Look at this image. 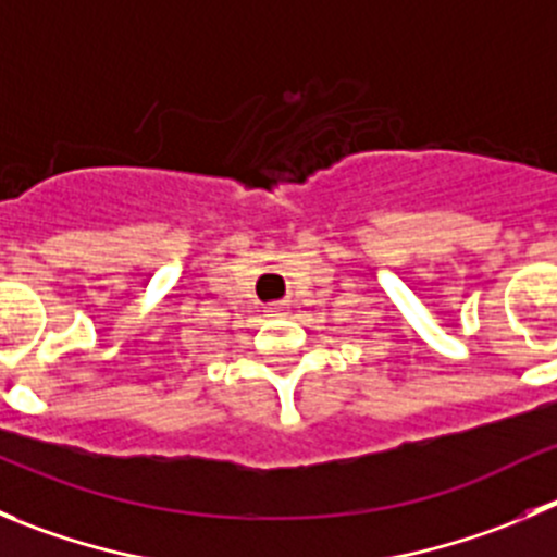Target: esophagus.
<instances>
[{
    "label": "esophagus",
    "mask_w": 557,
    "mask_h": 557,
    "mask_svg": "<svg viewBox=\"0 0 557 557\" xmlns=\"http://www.w3.org/2000/svg\"><path fill=\"white\" fill-rule=\"evenodd\" d=\"M267 313H269V315H283V313H285V302H274V305H269Z\"/></svg>",
    "instance_id": "1"
}]
</instances>
